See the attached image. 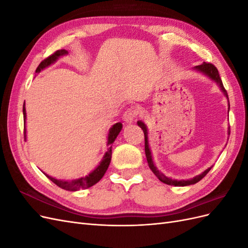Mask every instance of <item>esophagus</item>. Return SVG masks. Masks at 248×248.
<instances>
[{
  "mask_svg": "<svg viewBox=\"0 0 248 248\" xmlns=\"http://www.w3.org/2000/svg\"><path fill=\"white\" fill-rule=\"evenodd\" d=\"M138 114H139V112L136 108H130L123 114V120L126 123H131V122L134 121V119L137 118Z\"/></svg>",
  "mask_w": 248,
  "mask_h": 248,
  "instance_id": "34e87169",
  "label": "esophagus"
}]
</instances>
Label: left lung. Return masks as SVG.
Masks as SVG:
<instances>
[{
  "label": "left lung",
  "instance_id": "obj_1",
  "mask_svg": "<svg viewBox=\"0 0 248 248\" xmlns=\"http://www.w3.org/2000/svg\"><path fill=\"white\" fill-rule=\"evenodd\" d=\"M194 68H196L198 71H201V72H202V73H205L206 76H208L210 78H212L213 80H215V81L217 82V85H218V86L220 87V89L222 90V92L224 93V95H226V96L228 97L227 90L224 89V87H223L222 80H221V78H220V77H219V72H218V70H217V68H216V67H215L213 64H211V63H202V64H201V65L196 66V67H194ZM228 99H229V97H228ZM229 106H230V103H229ZM138 125L142 129V131H144V134H145V153H146V157H147V161H148V164H149V168L151 169V170L154 172L155 176H156L157 178H158L161 182L166 183V184H168V185H174V186H187V185L196 184V183H198V182L200 181V180H202V178H204V177L208 174L209 170H211V168H209V169H207L204 172H202V174H201V175H199V176H197V177H194V178H192V179H190V180H181V181H177V180H171V179L166 177L163 174H161V172H160L158 170H157V169L155 168L154 163H153L151 152H150V149H149L148 131H147L146 125H145L144 123H142L141 121H139V122H138ZM229 129H230V128H229ZM229 132H230V131H229Z\"/></svg>",
  "mask_w": 248,
  "mask_h": 248
}]
</instances>
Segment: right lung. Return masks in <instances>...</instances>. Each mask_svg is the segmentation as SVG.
<instances>
[{
  "instance_id": "add662e5",
  "label": "right lung",
  "mask_w": 248,
  "mask_h": 248,
  "mask_svg": "<svg viewBox=\"0 0 248 248\" xmlns=\"http://www.w3.org/2000/svg\"><path fill=\"white\" fill-rule=\"evenodd\" d=\"M67 54V50L65 49H61V50H57L55 51L54 54L48 56L46 59H44L43 61L39 64V66L37 67L36 72L38 73L40 72L42 69L46 68V67L49 66L51 63H54L56 60L60 57V56H63ZM22 112H24V121H25V137H26V108H25V104H24V108H22ZM122 129V124L121 123H116L114 126L111 127L109 133H108V145H109L107 153L104 154L102 161L100 162V164L98 167H97L91 174L89 176L85 177V178H80V179H77V180H72V181H64V180H57L52 177H49L48 175H46L50 181L54 182L57 186L61 187V188L65 189V190H69V191H77L79 189H84V188H89V187H91L93 185H95L97 182L100 181V179L104 176L106 174V171L109 166V162L111 159V147L110 145L112 142L115 141V140L117 139L118 134L120 133Z\"/></svg>"
}]
</instances>
